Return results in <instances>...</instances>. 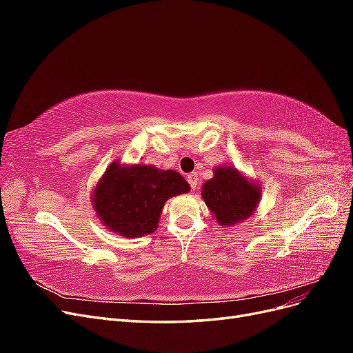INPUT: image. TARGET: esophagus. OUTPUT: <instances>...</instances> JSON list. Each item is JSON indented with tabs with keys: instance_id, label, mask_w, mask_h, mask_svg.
<instances>
[{
	"instance_id": "esophagus-1",
	"label": "esophagus",
	"mask_w": 353,
	"mask_h": 353,
	"mask_svg": "<svg viewBox=\"0 0 353 353\" xmlns=\"http://www.w3.org/2000/svg\"><path fill=\"white\" fill-rule=\"evenodd\" d=\"M187 181H188V184H190L191 190L196 191V187H197V174H196V172H191V174H188Z\"/></svg>"
}]
</instances>
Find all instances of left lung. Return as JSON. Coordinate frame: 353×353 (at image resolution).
<instances>
[{"label": "left lung", "mask_w": 353, "mask_h": 353, "mask_svg": "<svg viewBox=\"0 0 353 353\" xmlns=\"http://www.w3.org/2000/svg\"><path fill=\"white\" fill-rule=\"evenodd\" d=\"M262 187L232 165L213 168V176L201 187L212 216L221 227H234L248 221L258 209Z\"/></svg>", "instance_id": "obj_1"}]
</instances>
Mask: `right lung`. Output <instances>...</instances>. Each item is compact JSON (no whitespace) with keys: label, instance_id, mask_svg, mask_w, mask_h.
<instances>
[{"label":"right lung","instance_id":"obj_1","mask_svg":"<svg viewBox=\"0 0 353 353\" xmlns=\"http://www.w3.org/2000/svg\"><path fill=\"white\" fill-rule=\"evenodd\" d=\"M188 191L190 184L176 170L116 160L95 184L91 203L109 231L137 239L154 232L165 203Z\"/></svg>","mask_w":353,"mask_h":353}]
</instances>
